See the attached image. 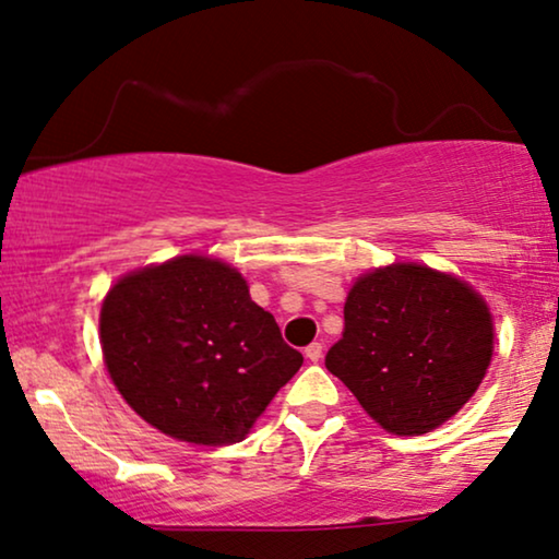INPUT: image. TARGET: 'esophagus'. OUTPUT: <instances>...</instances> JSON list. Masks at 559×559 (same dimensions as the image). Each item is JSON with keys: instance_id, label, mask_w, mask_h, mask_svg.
Masks as SVG:
<instances>
[{"instance_id": "34e87169", "label": "esophagus", "mask_w": 559, "mask_h": 559, "mask_svg": "<svg viewBox=\"0 0 559 559\" xmlns=\"http://www.w3.org/2000/svg\"><path fill=\"white\" fill-rule=\"evenodd\" d=\"M321 349H324V347H321L319 342H311L309 347L304 349V355H306V359H309V361H319L321 359Z\"/></svg>"}]
</instances>
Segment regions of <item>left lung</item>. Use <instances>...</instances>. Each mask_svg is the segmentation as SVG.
I'll use <instances>...</instances> for the list:
<instances>
[{
  "label": "left lung",
  "instance_id": "left-lung-1",
  "mask_svg": "<svg viewBox=\"0 0 559 559\" xmlns=\"http://www.w3.org/2000/svg\"><path fill=\"white\" fill-rule=\"evenodd\" d=\"M491 349V313L481 296L426 265L395 263L352 286L326 369L384 430L420 436L466 405Z\"/></svg>",
  "mask_w": 559,
  "mask_h": 559
}]
</instances>
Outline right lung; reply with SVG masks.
Segmentation results:
<instances>
[{"mask_svg":"<svg viewBox=\"0 0 559 559\" xmlns=\"http://www.w3.org/2000/svg\"><path fill=\"white\" fill-rule=\"evenodd\" d=\"M111 380L156 430L198 445L246 438L304 365L230 265L182 255L121 278L100 309Z\"/></svg>","mask_w":559,"mask_h":559,"instance_id":"right-lung-1","label":"right lung"}]
</instances>
